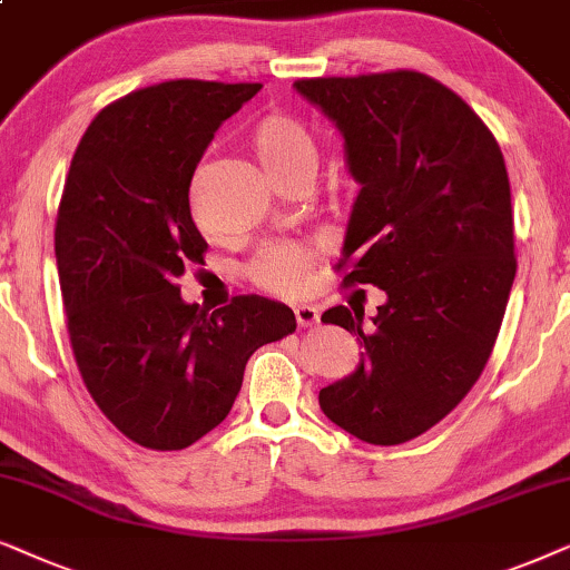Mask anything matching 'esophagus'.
I'll return each instance as SVG.
<instances>
[{"mask_svg":"<svg viewBox=\"0 0 570 570\" xmlns=\"http://www.w3.org/2000/svg\"><path fill=\"white\" fill-rule=\"evenodd\" d=\"M294 317H297L299 328H313L321 321V309L315 305H297L294 307Z\"/></svg>","mask_w":570,"mask_h":570,"instance_id":"obj_1","label":"esophagus"}]
</instances>
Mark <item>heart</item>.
Instances as JSON below:
<instances>
[{"mask_svg": "<svg viewBox=\"0 0 570 570\" xmlns=\"http://www.w3.org/2000/svg\"><path fill=\"white\" fill-rule=\"evenodd\" d=\"M249 148L268 171V177L281 187H289L294 181L305 179L315 169V138L294 119L292 114L268 111L255 121L249 130ZM195 222L206 234L214 229L206 224V218L195 210ZM317 261V249L307 242H278L257 253L247 265V276L253 284L271 294L289 297L305 289L309 273Z\"/></svg>", "mask_w": 570, "mask_h": 570, "instance_id": "1", "label": "heart"}]
</instances>
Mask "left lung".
I'll use <instances>...</instances> for the list:
<instances>
[{
  "label": "left lung",
  "mask_w": 570,
  "mask_h": 570,
  "mask_svg": "<svg viewBox=\"0 0 570 570\" xmlns=\"http://www.w3.org/2000/svg\"><path fill=\"white\" fill-rule=\"evenodd\" d=\"M294 88L336 121L362 185L341 284L389 297L370 331L360 307L323 313L360 336L364 354L321 391V409L364 443H406L461 404L495 346L515 276L503 154L472 106L424 72L302 78Z\"/></svg>",
  "instance_id": "8db88e82"
}]
</instances>
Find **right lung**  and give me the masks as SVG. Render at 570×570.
Instances as JSON below:
<instances>
[{
	"mask_svg": "<svg viewBox=\"0 0 570 570\" xmlns=\"http://www.w3.org/2000/svg\"><path fill=\"white\" fill-rule=\"evenodd\" d=\"M261 82L166 80L117 98L75 150L57 210L55 255L80 377L132 443L181 451L232 412L255 348L297 331L265 297L206 313L179 297L208 242L189 181L224 119Z\"/></svg>",
	"mask_w": 570,
	"mask_h": 570,
	"instance_id": "add662e5",
	"label": "right lung"
}]
</instances>
